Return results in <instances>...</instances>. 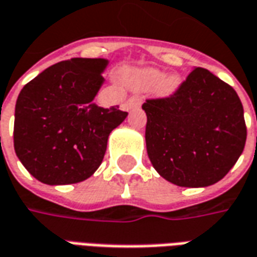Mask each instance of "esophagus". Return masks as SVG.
<instances>
[{"label": "esophagus", "mask_w": 257, "mask_h": 257, "mask_svg": "<svg viewBox=\"0 0 257 257\" xmlns=\"http://www.w3.org/2000/svg\"><path fill=\"white\" fill-rule=\"evenodd\" d=\"M141 103H142L141 97L134 96V97H131L128 101H126V108H129V110H131V108H136V107H139V105H141Z\"/></svg>", "instance_id": "obj_1"}]
</instances>
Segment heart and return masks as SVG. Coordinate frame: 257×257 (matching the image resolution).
Here are the masks:
<instances>
[{
	"label": "heart",
	"instance_id": "b5f03b06",
	"mask_svg": "<svg viewBox=\"0 0 257 257\" xmlns=\"http://www.w3.org/2000/svg\"><path fill=\"white\" fill-rule=\"evenodd\" d=\"M128 83L134 89H149L154 85L160 97H171L181 87L182 80L177 73H170L164 76V72L159 68L146 66L128 73Z\"/></svg>",
	"mask_w": 257,
	"mask_h": 257
}]
</instances>
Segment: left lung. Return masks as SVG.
Returning <instances> with one entry per match:
<instances>
[{"label": "left lung", "mask_w": 257, "mask_h": 257, "mask_svg": "<svg viewBox=\"0 0 257 257\" xmlns=\"http://www.w3.org/2000/svg\"><path fill=\"white\" fill-rule=\"evenodd\" d=\"M146 149L168 182L204 188L222 179L243 152L246 126L236 91L204 69L193 68L168 98L147 100Z\"/></svg>", "instance_id": "obj_1"}]
</instances>
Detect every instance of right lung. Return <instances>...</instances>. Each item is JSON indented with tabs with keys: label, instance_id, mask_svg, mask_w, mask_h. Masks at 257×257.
I'll use <instances>...</instances> for the list:
<instances>
[{
	"label": "right lung",
	"instance_id": "right-lung-1",
	"mask_svg": "<svg viewBox=\"0 0 257 257\" xmlns=\"http://www.w3.org/2000/svg\"><path fill=\"white\" fill-rule=\"evenodd\" d=\"M108 64L105 58L62 61L37 75L19 93L15 153L43 184H78L101 164L108 136L128 115L94 103Z\"/></svg>",
	"mask_w": 257,
	"mask_h": 257
}]
</instances>
